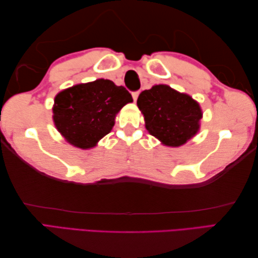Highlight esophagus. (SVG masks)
Listing matches in <instances>:
<instances>
[{"mask_svg":"<svg viewBox=\"0 0 258 258\" xmlns=\"http://www.w3.org/2000/svg\"><path fill=\"white\" fill-rule=\"evenodd\" d=\"M139 94H140V92H139V91H136V92H133V93H132V96H133V100H134V102L138 101Z\"/></svg>","mask_w":258,"mask_h":258,"instance_id":"34e87169","label":"esophagus"}]
</instances>
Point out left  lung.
<instances>
[{"instance_id":"1","label":"left lung","mask_w":258,"mask_h":258,"mask_svg":"<svg viewBox=\"0 0 258 258\" xmlns=\"http://www.w3.org/2000/svg\"><path fill=\"white\" fill-rule=\"evenodd\" d=\"M149 133L167 146H180L199 132L203 116L200 104L168 85H154L138 98Z\"/></svg>"}]
</instances>
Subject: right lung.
Wrapping results in <instances>:
<instances>
[{
  "label": "right lung",
  "mask_w": 258,
  "mask_h": 258,
  "mask_svg": "<svg viewBox=\"0 0 258 258\" xmlns=\"http://www.w3.org/2000/svg\"><path fill=\"white\" fill-rule=\"evenodd\" d=\"M132 95L123 86L100 79L59 92L53 105V120L59 133L80 149L94 147L111 132L115 116Z\"/></svg>",
  "instance_id": "add662e5"
}]
</instances>
